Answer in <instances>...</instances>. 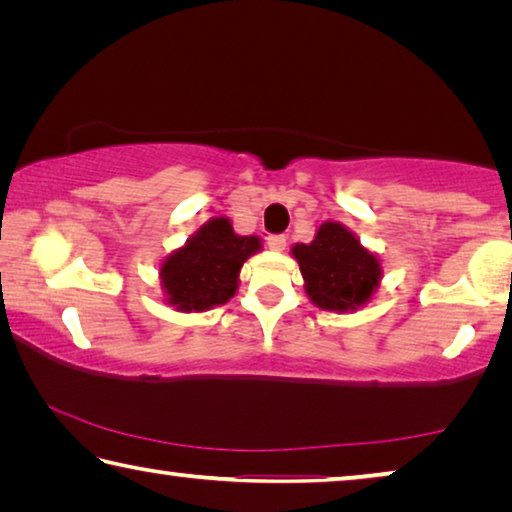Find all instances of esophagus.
<instances>
[{"mask_svg":"<svg viewBox=\"0 0 512 512\" xmlns=\"http://www.w3.org/2000/svg\"><path fill=\"white\" fill-rule=\"evenodd\" d=\"M266 246L280 253V250L287 248V237H284V235H271V237L266 239Z\"/></svg>","mask_w":512,"mask_h":512,"instance_id":"esophagus-1","label":"esophagus"}]
</instances>
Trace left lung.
<instances>
[{
  "label": "left lung",
  "instance_id": "left-lung-1",
  "mask_svg": "<svg viewBox=\"0 0 512 512\" xmlns=\"http://www.w3.org/2000/svg\"><path fill=\"white\" fill-rule=\"evenodd\" d=\"M291 255L298 259L309 300L320 309L354 311L379 287V257L341 223L325 221L314 241L296 244Z\"/></svg>",
  "mask_w": 512,
  "mask_h": 512
}]
</instances>
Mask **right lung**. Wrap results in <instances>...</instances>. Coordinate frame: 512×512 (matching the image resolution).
Returning <instances> with one entry per match:
<instances>
[{"label": "right lung", "instance_id": "add662e5", "mask_svg": "<svg viewBox=\"0 0 512 512\" xmlns=\"http://www.w3.org/2000/svg\"><path fill=\"white\" fill-rule=\"evenodd\" d=\"M262 248L255 235L239 237L232 223L219 216L173 250L160 266L162 291L178 311H205L228 302L239 287V271Z\"/></svg>", "mask_w": 512, "mask_h": 512}]
</instances>
